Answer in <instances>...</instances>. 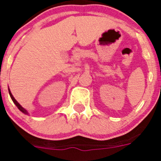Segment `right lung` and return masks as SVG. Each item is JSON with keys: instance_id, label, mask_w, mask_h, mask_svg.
Returning <instances> with one entry per match:
<instances>
[{"instance_id": "right-lung-1", "label": "right lung", "mask_w": 161, "mask_h": 161, "mask_svg": "<svg viewBox=\"0 0 161 161\" xmlns=\"http://www.w3.org/2000/svg\"><path fill=\"white\" fill-rule=\"evenodd\" d=\"M8 93H9V96H10V97H11V99H12V101L13 102H14V103L15 104V105H16V106L18 108V109H19L20 111L21 112H22V113L23 114H29V113H28V111L27 110H26V109H25V108H23L22 107V106H21V105H20L19 103H18V102H17V100L16 99H15V98L14 97V96H13V94L12 93H11V92H10V89H8Z\"/></svg>"}]
</instances>
